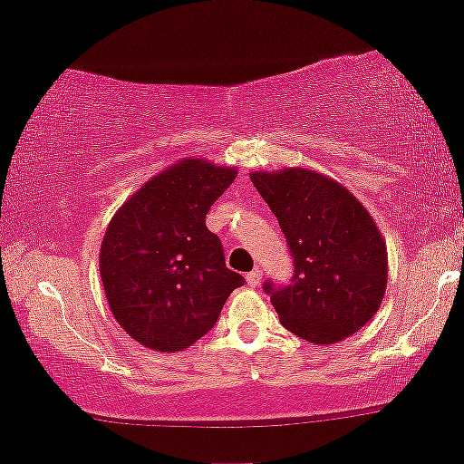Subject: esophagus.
Masks as SVG:
<instances>
[{"instance_id": "obj_1", "label": "esophagus", "mask_w": 464, "mask_h": 464, "mask_svg": "<svg viewBox=\"0 0 464 464\" xmlns=\"http://www.w3.org/2000/svg\"><path fill=\"white\" fill-rule=\"evenodd\" d=\"M264 281V270L262 268H253L249 275H246V283L251 285V287H259Z\"/></svg>"}]
</instances>
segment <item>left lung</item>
<instances>
[{"instance_id":"left-lung-1","label":"left lung","mask_w":464,"mask_h":464,"mask_svg":"<svg viewBox=\"0 0 464 464\" xmlns=\"http://www.w3.org/2000/svg\"><path fill=\"white\" fill-rule=\"evenodd\" d=\"M294 256L287 287L264 285L278 319L297 338L335 344L378 313L389 278L386 243L353 192L316 170H253Z\"/></svg>"}]
</instances>
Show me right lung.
<instances>
[{"label": "right lung", "mask_w": 464, "mask_h": 464, "mask_svg": "<svg viewBox=\"0 0 464 464\" xmlns=\"http://www.w3.org/2000/svg\"><path fill=\"white\" fill-rule=\"evenodd\" d=\"M237 173L183 158L145 181L107 226L99 253L105 297L113 319L141 346H192L245 283L226 268L221 240L205 224Z\"/></svg>", "instance_id": "obj_1"}]
</instances>
